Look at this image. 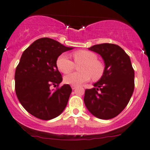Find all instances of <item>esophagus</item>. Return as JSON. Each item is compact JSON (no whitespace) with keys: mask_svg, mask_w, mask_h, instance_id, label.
<instances>
[{"mask_svg":"<svg viewBox=\"0 0 150 150\" xmlns=\"http://www.w3.org/2000/svg\"><path fill=\"white\" fill-rule=\"evenodd\" d=\"M71 88H72V90H75V88H77V86H71Z\"/></svg>","mask_w":150,"mask_h":150,"instance_id":"1","label":"esophagus"}]
</instances>
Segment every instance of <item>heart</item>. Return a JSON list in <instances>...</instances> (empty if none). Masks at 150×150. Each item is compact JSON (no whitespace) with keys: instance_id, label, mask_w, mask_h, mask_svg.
I'll use <instances>...</instances> for the list:
<instances>
[{"instance_id":"1","label":"heart","mask_w":150,"mask_h":150,"mask_svg":"<svg viewBox=\"0 0 150 150\" xmlns=\"http://www.w3.org/2000/svg\"><path fill=\"white\" fill-rule=\"evenodd\" d=\"M76 64L82 62L79 66L80 72H71L64 77V82L71 86H79L87 82L93 77L98 80L103 75L104 66L97 60V56L93 52L88 50H78L72 53ZM57 66L63 73H68L73 70L75 64L67 54H62L57 59Z\"/></svg>"}]
</instances>
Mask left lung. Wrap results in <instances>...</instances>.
<instances>
[{"label":"left lung","mask_w":150,"mask_h":150,"mask_svg":"<svg viewBox=\"0 0 150 150\" xmlns=\"http://www.w3.org/2000/svg\"><path fill=\"white\" fill-rule=\"evenodd\" d=\"M88 50L101 56L105 68L94 87L85 91V105L98 119H113L125 108L132 97L134 70L129 55L118 45L104 43Z\"/></svg>","instance_id":"left-lung-1"}]
</instances>
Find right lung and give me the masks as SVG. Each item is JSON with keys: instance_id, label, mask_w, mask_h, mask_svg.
Masks as SVG:
<instances>
[{"instance_id": "add662e5", "label": "right lung", "mask_w": 150, "mask_h": 150, "mask_svg": "<svg viewBox=\"0 0 150 150\" xmlns=\"http://www.w3.org/2000/svg\"><path fill=\"white\" fill-rule=\"evenodd\" d=\"M50 38L33 42L21 55L15 72V90L22 106L29 113L42 120H50L62 113L72 88L62 81L57 66L62 53L72 50Z\"/></svg>"}]
</instances>
